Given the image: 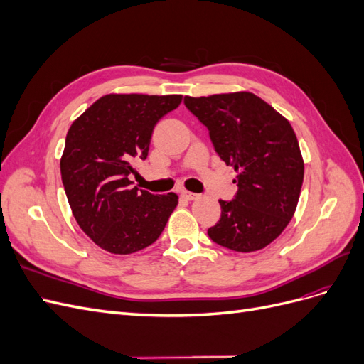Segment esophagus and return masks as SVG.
I'll list each match as a JSON object with an SVG mask.
<instances>
[{
  "instance_id": "obj_1",
  "label": "esophagus",
  "mask_w": 364,
  "mask_h": 364,
  "mask_svg": "<svg viewBox=\"0 0 364 364\" xmlns=\"http://www.w3.org/2000/svg\"><path fill=\"white\" fill-rule=\"evenodd\" d=\"M181 196L183 197V199H186V200H196L197 197H199V194H194L191 191H182Z\"/></svg>"
}]
</instances>
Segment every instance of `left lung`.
I'll return each instance as SVG.
<instances>
[{
  "instance_id": "1",
  "label": "left lung",
  "mask_w": 364,
  "mask_h": 364,
  "mask_svg": "<svg viewBox=\"0 0 364 364\" xmlns=\"http://www.w3.org/2000/svg\"><path fill=\"white\" fill-rule=\"evenodd\" d=\"M185 106L237 171L235 199L218 200L222 217L208 229L209 238L243 253L269 246L290 223L304 182V159L289 119L247 91L186 95Z\"/></svg>"
}]
</instances>
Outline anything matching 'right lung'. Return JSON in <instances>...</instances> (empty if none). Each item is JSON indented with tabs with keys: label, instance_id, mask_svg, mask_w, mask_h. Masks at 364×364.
I'll return each mask as SVG.
<instances>
[{
	"label": "right lung",
	"instance_id": "obj_1",
	"mask_svg": "<svg viewBox=\"0 0 364 364\" xmlns=\"http://www.w3.org/2000/svg\"><path fill=\"white\" fill-rule=\"evenodd\" d=\"M182 95L107 94L71 124L60 174L75 222L94 243L115 255L153 245L162 234L178 194H150L132 186V164L146 159L158 121Z\"/></svg>",
	"mask_w": 364,
	"mask_h": 364
}]
</instances>
